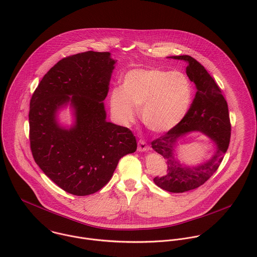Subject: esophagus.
Wrapping results in <instances>:
<instances>
[{"instance_id": "obj_1", "label": "esophagus", "mask_w": 257, "mask_h": 257, "mask_svg": "<svg viewBox=\"0 0 257 257\" xmlns=\"http://www.w3.org/2000/svg\"><path fill=\"white\" fill-rule=\"evenodd\" d=\"M149 149H150V147H149V145L145 141L139 140V142H138V150L139 151L144 152V151H148Z\"/></svg>"}]
</instances>
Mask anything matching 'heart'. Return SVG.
<instances>
[{
  "mask_svg": "<svg viewBox=\"0 0 257 257\" xmlns=\"http://www.w3.org/2000/svg\"><path fill=\"white\" fill-rule=\"evenodd\" d=\"M192 84L180 71L134 69L123 78L122 88L110 93L113 116L124 125L133 122L140 108L144 125L152 132L164 133L177 126L188 112Z\"/></svg>",
  "mask_w": 257,
  "mask_h": 257,
  "instance_id": "1",
  "label": "heart"
}]
</instances>
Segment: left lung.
Segmentation results:
<instances>
[{
	"instance_id": "left-lung-1",
	"label": "left lung",
	"mask_w": 257,
	"mask_h": 257,
	"mask_svg": "<svg viewBox=\"0 0 257 257\" xmlns=\"http://www.w3.org/2000/svg\"><path fill=\"white\" fill-rule=\"evenodd\" d=\"M170 58L184 60L188 64L186 74L195 84L197 92L182 121L151 142L152 148L167 163V171L156 176L153 181L168 192L182 193L203 185L216 172L229 146L231 124L227 102L206 69L188 55ZM192 131H199L210 137L218 148L208 162L196 167H186L177 158L175 148L178 139Z\"/></svg>"
}]
</instances>
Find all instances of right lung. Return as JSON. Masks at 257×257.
Returning <instances> with one entry per match:
<instances>
[{
	"label": "right lung",
	"instance_id": "obj_1",
	"mask_svg": "<svg viewBox=\"0 0 257 257\" xmlns=\"http://www.w3.org/2000/svg\"><path fill=\"white\" fill-rule=\"evenodd\" d=\"M110 55L88 51L63 58L43 77L30 101L34 160L55 184L77 196L99 191L119 160L137 149L131 130L106 121L102 101L116 63ZM68 102L75 124L65 130L55 117Z\"/></svg>",
	"mask_w": 257,
	"mask_h": 257
}]
</instances>
